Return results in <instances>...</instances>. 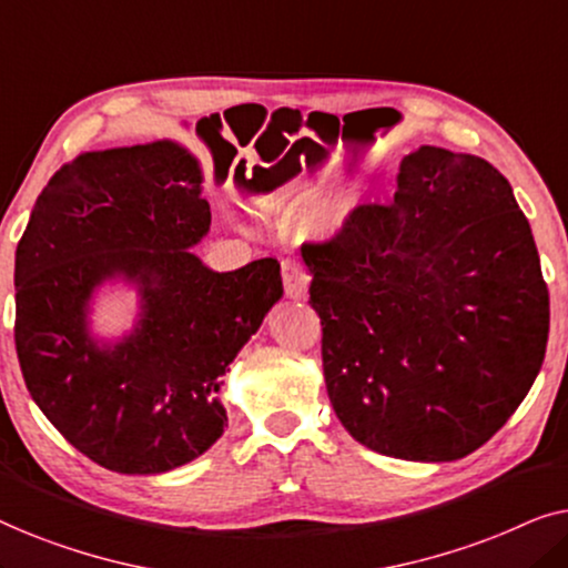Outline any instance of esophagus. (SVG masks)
<instances>
[{
	"label": "esophagus",
	"instance_id": "obj_1",
	"mask_svg": "<svg viewBox=\"0 0 568 568\" xmlns=\"http://www.w3.org/2000/svg\"><path fill=\"white\" fill-rule=\"evenodd\" d=\"M282 278H284L286 297H290V300H302V297H305L310 276L305 274V268H302L297 261H284Z\"/></svg>",
	"mask_w": 568,
	"mask_h": 568
}]
</instances>
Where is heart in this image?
Listing matches in <instances>:
<instances>
[{
  "label": "heart",
  "instance_id": "obj_1",
  "mask_svg": "<svg viewBox=\"0 0 568 568\" xmlns=\"http://www.w3.org/2000/svg\"><path fill=\"white\" fill-rule=\"evenodd\" d=\"M307 189H290L282 193L286 196H300ZM359 204V191L354 189L352 183H331L317 193V196L310 201V204L302 209L300 214V230L305 232L310 240H328L336 235V232L344 230L348 216Z\"/></svg>",
  "mask_w": 568,
  "mask_h": 568
}]
</instances>
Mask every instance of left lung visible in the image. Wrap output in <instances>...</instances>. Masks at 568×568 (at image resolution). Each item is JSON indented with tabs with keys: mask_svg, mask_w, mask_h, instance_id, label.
<instances>
[{
	"mask_svg": "<svg viewBox=\"0 0 568 568\" xmlns=\"http://www.w3.org/2000/svg\"><path fill=\"white\" fill-rule=\"evenodd\" d=\"M331 406L359 445L449 463L486 445L538 377L548 286L507 178L418 146L387 206L302 245Z\"/></svg>",
	"mask_w": 568,
	"mask_h": 568,
	"instance_id": "left-lung-1",
	"label": "left lung"
}]
</instances>
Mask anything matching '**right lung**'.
<instances>
[{"instance_id":"right-lung-1","label":"right lung","mask_w":568,"mask_h":568,"mask_svg":"<svg viewBox=\"0 0 568 568\" xmlns=\"http://www.w3.org/2000/svg\"><path fill=\"white\" fill-rule=\"evenodd\" d=\"M183 144L82 152L38 196L14 253V346L38 408L92 463L168 473L222 437V375L282 300L276 258L212 271L193 245L212 212ZM138 292V321L98 339L108 283Z\"/></svg>"}]
</instances>
